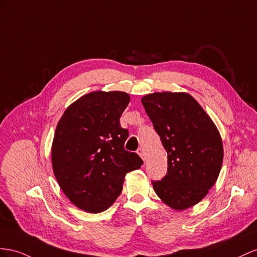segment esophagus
<instances>
[{"instance_id":"esophagus-1","label":"esophagus","mask_w":257,"mask_h":257,"mask_svg":"<svg viewBox=\"0 0 257 257\" xmlns=\"http://www.w3.org/2000/svg\"><path fill=\"white\" fill-rule=\"evenodd\" d=\"M137 153L139 154V156L141 157V159L143 160V161H146L147 160V154H146V152H144V150H143V148H139L138 149V151H137Z\"/></svg>"}]
</instances>
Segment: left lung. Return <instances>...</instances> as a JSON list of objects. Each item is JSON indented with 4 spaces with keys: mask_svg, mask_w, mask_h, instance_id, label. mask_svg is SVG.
<instances>
[{
    "mask_svg": "<svg viewBox=\"0 0 257 257\" xmlns=\"http://www.w3.org/2000/svg\"><path fill=\"white\" fill-rule=\"evenodd\" d=\"M168 155V170L153 181L160 199L175 210L204 199L218 178L223 148L214 121L186 92H154L141 98Z\"/></svg>",
    "mask_w": 257,
    "mask_h": 257,
    "instance_id": "1",
    "label": "left lung"
}]
</instances>
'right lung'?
Masks as SVG:
<instances>
[{
	"mask_svg": "<svg viewBox=\"0 0 257 257\" xmlns=\"http://www.w3.org/2000/svg\"><path fill=\"white\" fill-rule=\"evenodd\" d=\"M130 96L93 91L66 108L52 143L55 178L72 204L88 213L107 209L121 193L124 176L143 161L124 150L128 130L119 118Z\"/></svg>",
	"mask_w": 257,
	"mask_h": 257,
	"instance_id": "obj_1",
	"label": "right lung"
}]
</instances>
